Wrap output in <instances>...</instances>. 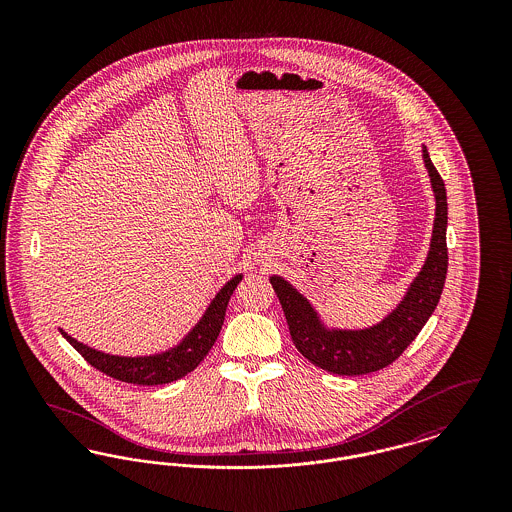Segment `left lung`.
<instances>
[{
	"instance_id": "8db88e82",
	"label": "left lung",
	"mask_w": 512,
	"mask_h": 512,
	"mask_svg": "<svg viewBox=\"0 0 512 512\" xmlns=\"http://www.w3.org/2000/svg\"><path fill=\"white\" fill-rule=\"evenodd\" d=\"M420 151L436 199V219L424 265L386 317L366 328L330 326L315 303L292 282L280 274L268 278L284 309L297 351L322 370L361 376L386 368L407 349L438 307L447 276V194L428 149L422 146Z\"/></svg>"
}]
</instances>
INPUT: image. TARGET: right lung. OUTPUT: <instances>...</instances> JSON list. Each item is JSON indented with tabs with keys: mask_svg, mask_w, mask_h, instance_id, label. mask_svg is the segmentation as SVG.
<instances>
[{
	"mask_svg": "<svg viewBox=\"0 0 512 512\" xmlns=\"http://www.w3.org/2000/svg\"><path fill=\"white\" fill-rule=\"evenodd\" d=\"M242 278L244 274L232 276L219 292L215 293V297L211 299L203 315L188 330V334L165 351H157L151 355H136V357L111 355V353L94 349L82 341L74 340L73 336H69L63 328H59V332L90 365L96 366L111 378L136 384V386L169 384L192 372L195 366L205 359L209 349L215 345L224 322L230 295L236 290Z\"/></svg>",
	"mask_w": 512,
	"mask_h": 512,
	"instance_id": "right-lung-1",
	"label": "right lung"
}]
</instances>
